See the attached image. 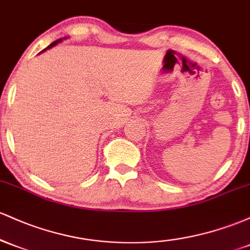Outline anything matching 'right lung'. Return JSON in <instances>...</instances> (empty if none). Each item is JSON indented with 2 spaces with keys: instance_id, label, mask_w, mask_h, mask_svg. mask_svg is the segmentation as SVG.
Masks as SVG:
<instances>
[{
  "instance_id": "right-lung-1",
  "label": "right lung",
  "mask_w": 250,
  "mask_h": 250,
  "mask_svg": "<svg viewBox=\"0 0 250 250\" xmlns=\"http://www.w3.org/2000/svg\"><path fill=\"white\" fill-rule=\"evenodd\" d=\"M62 41V40H57V41H54L53 43H51V44H49V45H48V47L47 48H45V49L44 50H47V49H49V48H51V47H54V45H56L57 44V43H59V42H61ZM44 50H42V51H44ZM42 51H41V53H42Z\"/></svg>"
}]
</instances>
